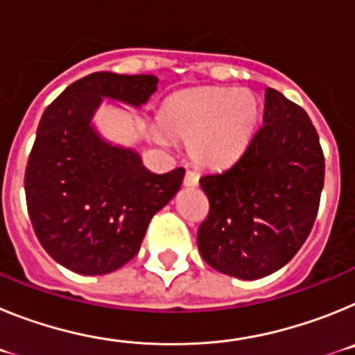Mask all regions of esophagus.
I'll return each instance as SVG.
<instances>
[{
	"label": "esophagus",
	"mask_w": 355,
	"mask_h": 355,
	"mask_svg": "<svg viewBox=\"0 0 355 355\" xmlns=\"http://www.w3.org/2000/svg\"><path fill=\"white\" fill-rule=\"evenodd\" d=\"M183 184L184 187H197V184H199V175H197L196 172L188 171L187 174H184Z\"/></svg>",
	"instance_id": "esophagus-1"
}]
</instances>
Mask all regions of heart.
Wrapping results in <instances>:
<instances>
[{
    "label": "heart",
    "mask_w": 355,
    "mask_h": 355,
    "mask_svg": "<svg viewBox=\"0 0 355 355\" xmlns=\"http://www.w3.org/2000/svg\"><path fill=\"white\" fill-rule=\"evenodd\" d=\"M258 97L245 89H197L172 96L158 112L159 131L150 139L165 146V137L188 140V155L206 168H224L249 147L258 128Z\"/></svg>",
    "instance_id": "b5f03b06"
}]
</instances>
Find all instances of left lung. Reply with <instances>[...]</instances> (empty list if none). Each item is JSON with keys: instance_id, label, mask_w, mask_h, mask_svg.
I'll return each mask as SVG.
<instances>
[{"instance_id": "obj_1", "label": "left lung", "mask_w": 355, "mask_h": 355, "mask_svg": "<svg viewBox=\"0 0 355 355\" xmlns=\"http://www.w3.org/2000/svg\"><path fill=\"white\" fill-rule=\"evenodd\" d=\"M324 153L300 106L265 90L263 126L234 165L202 175L209 215L197 245L209 266L254 281L283 268L302 247L324 188Z\"/></svg>"}]
</instances>
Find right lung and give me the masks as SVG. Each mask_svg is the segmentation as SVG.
Segmentation results:
<instances>
[{
  "instance_id": "obj_1",
  "label": "right lung",
  "mask_w": 355,
  "mask_h": 355,
  "mask_svg": "<svg viewBox=\"0 0 355 355\" xmlns=\"http://www.w3.org/2000/svg\"><path fill=\"white\" fill-rule=\"evenodd\" d=\"M156 90L153 74L92 72L42 114L24 175L28 213L40 245L69 270L103 275L126 265L183 183V168L150 172L94 122L105 99L140 110Z\"/></svg>"
}]
</instances>
